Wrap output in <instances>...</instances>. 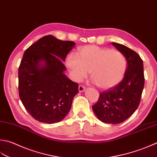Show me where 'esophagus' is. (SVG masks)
I'll return each instance as SVG.
<instances>
[{
  "mask_svg": "<svg viewBox=\"0 0 157 157\" xmlns=\"http://www.w3.org/2000/svg\"><path fill=\"white\" fill-rule=\"evenodd\" d=\"M85 87L84 86L82 85H79V88H78V90H79V93H82V92H84L85 90Z\"/></svg>",
  "mask_w": 157,
  "mask_h": 157,
  "instance_id": "esophagus-1",
  "label": "esophagus"
}]
</instances>
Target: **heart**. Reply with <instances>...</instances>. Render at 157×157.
<instances>
[{
	"label": "heart",
	"instance_id": "heart-1",
	"mask_svg": "<svg viewBox=\"0 0 157 157\" xmlns=\"http://www.w3.org/2000/svg\"><path fill=\"white\" fill-rule=\"evenodd\" d=\"M66 64L75 82L82 80L90 71L93 82L104 90L117 86L127 71V60L121 52L96 45L84 46L78 55L70 54Z\"/></svg>",
	"mask_w": 157,
	"mask_h": 157
}]
</instances>
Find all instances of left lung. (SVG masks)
<instances>
[{
  "label": "left lung",
  "mask_w": 157,
  "mask_h": 157,
  "mask_svg": "<svg viewBox=\"0 0 157 157\" xmlns=\"http://www.w3.org/2000/svg\"><path fill=\"white\" fill-rule=\"evenodd\" d=\"M112 44L124 56L127 71L121 83L100 93L93 110L101 122L114 124L125 121L137 109L144 86V74L139 54L124 45Z\"/></svg>",
  "instance_id": "8db88e82"
}]
</instances>
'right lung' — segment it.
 Returning <instances> with one entry per match:
<instances>
[{
    "instance_id": "right-lung-1",
    "label": "right lung",
    "mask_w": 157,
    "mask_h": 157,
    "mask_svg": "<svg viewBox=\"0 0 157 157\" xmlns=\"http://www.w3.org/2000/svg\"><path fill=\"white\" fill-rule=\"evenodd\" d=\"M75 45L46 35L24 52L18 70L19 96L36 121L53 124L68 114L79 86L64 73L63 61Z\"/></svg>"
}]
</instances>
